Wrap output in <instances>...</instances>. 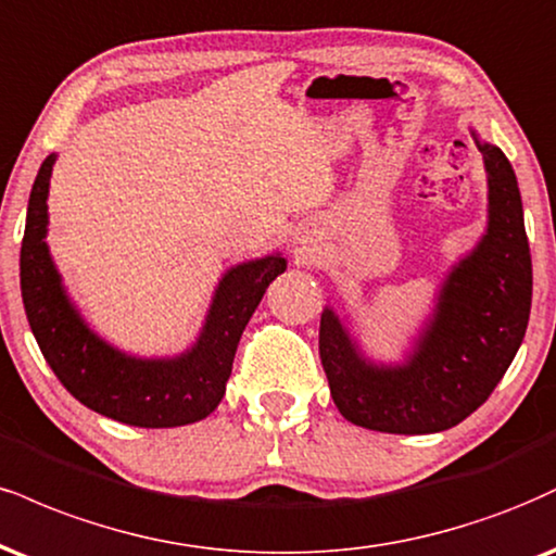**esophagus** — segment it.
Instances as JSON below:
<instances>
[{
    "mask_svg": "<svg viewBox=\"0 0 556 556\" xmlns=\"http://www.w3.org/2000/svg\"><path fill=\"white\" fill-rule=\"evenodd\" d=\"M318 238H320V232H318V225L316 223H300L295 227V240H298V243L313 245Z\"/></svg>",
    "mask_w": 556,
    "mask_h": 556,
    "instance_id": "esophagus-1",
    "label": "esophagus"
}]
</instances>
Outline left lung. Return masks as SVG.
<instances>
[{
  "label": "left lung",
  "mask_w": 556,
  "mask_h": 556,
  "mask_svg": "<svg viewBox=\"0 0 556 556\" xmlns=\"http://www.w3.org/2000/svg\"><path fill=\"white\" fill-rule=\"evenodd\" d=\"M486 173V227L434 290L399 359L359 344L352 313H320L318 350L344 419L393 434L443 432L477 412L510 367L531 316V251L510 160L471 129Z\"/></svg>",
  "instance_id": "8db88e82"
}]
</instances>
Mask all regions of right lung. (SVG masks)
I'll return each mask as SVG.
<instances>
[{"label": "right lung", "instance_id": "obj_1", "mask_svg": "<svg viewBox=\"0 0 556 556\" xmlns=\"http://www.w3.org/2000/svg\"><path fill=\"white\" fill-rule=\"evenodd\" d=\"M56 152L41 163L30 189L20 249L25 316L46 363L87 409L131 427L199 422L225 396L240 333L266 287L287 269L282 253L240 261L214 287L197 339L176 354L142 357L118 350L87 324L49 249V186Z\"/></svg>", "mask_w": 556, "mask_h": 556}]
</instances>
